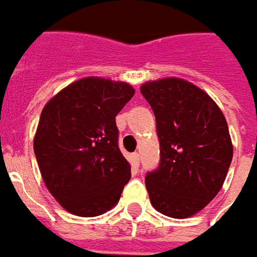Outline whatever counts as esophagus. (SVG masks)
<instances>
[{
	"label": "esophagus",
	"instance_id": "34e87169",
	"mask_svg": "<svg viewBox=\"0 0 257 257\" xmlns=\"http://www.w3.org/2000/svg\"><path fill=\"white\" fill-rule=\"evenodd\" d=\"M131 157H132V161H134L135 164H139V153H138V152H135V153L131 154Z\"/></svg>",
	"mask_w": 257,
	"mask_h": 257
}]
</instances>
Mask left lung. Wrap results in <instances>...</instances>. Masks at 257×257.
<instances>
[{
  "mask_svg": "<svg viewBox=\"0 0 257 257\" xmlns=\"http://www.w3.org/2000/svg\"><path fill=\"white\" fill-rule=\"evenodd\" d=\"M141 91L160 141V164L145 178L150 202L164 216H193L216 197L228 172L232 143L225 116L207 93L184 79L146 82Z\"/></svg>",
  "mask_w": 257,
  "mask_h": 257,
  "instance_id": "1",
  "label": "left lung"
}]
</instances>
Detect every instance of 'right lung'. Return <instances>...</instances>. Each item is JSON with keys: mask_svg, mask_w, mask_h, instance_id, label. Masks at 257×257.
Instances as JSON below:
<instances>
[{"mask_svg": "<svg viewBox=\"0 0 257 257\" xmlns=\"http://www.w3.org/2000/svg\"><path fill=\"white\" fill-rule=\"evenodd\" d=\"M134 94L125 82L89 76L66 86L41 111L33 142L41 177L75 216L108 211L128 184L131 166L118 147L115 116Z\"/></svg>", "mask_w": 257, "mask_h": 257, "instance_id": "obj_1", "label": "right lung"}]
</instances>
